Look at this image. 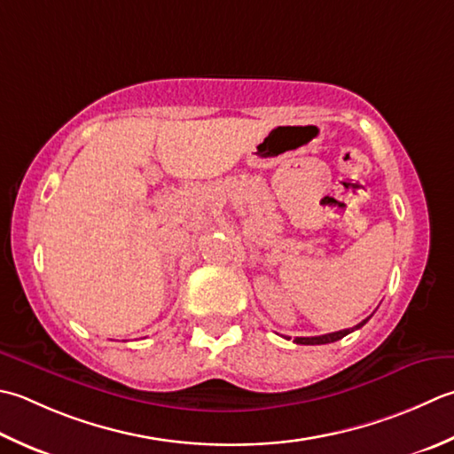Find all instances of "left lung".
Returning <instances> with one entry per match:
<instances>
[{
	"mask_svg": "<svg viewBox=\"0 0 454 454\" xmlns=\"http://www.w3.org/2000/svg\"><path fill=\"white\" fill-rule=\"evenodd\" d=\"M370 318H372V315H370L368 318H364V321L358 323L356 326L344 328V331H336V333H328V334H323V336H297L295 342H297V344H328V342H336V340L344 339L346 334L358 331V328H362L364 325H366V323L370 321Z\"/></svg>",
	"mask_w": 454,
	"mask_h": 454,
	"instance_id": "left-lung-1",
	"label": "left lung"
}]
</instances>
